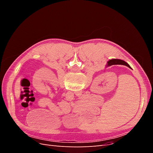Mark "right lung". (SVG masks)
I'll return each mask as SVG.
<instances>
[{
  "mask_svg": "<svg viewBox=\"0 0 153 153\" xmlns=\"http://www.w3.org/2000/svg\"><path fill=\"white\" fill-rule=\"evenodd\" d=\"M112 65H124L126 66H128L129 68H130L132 69V68L130 67V66L129 64L125 62L123 60H121V59H113L109 60V61L107 62V64H106V67H108Z\"/></svg>",
  "mask_w": 153,
  "mask_h": 153,
  "instance_id": "1",
  "label": "right lung"
}]
</instances>
